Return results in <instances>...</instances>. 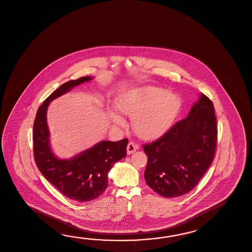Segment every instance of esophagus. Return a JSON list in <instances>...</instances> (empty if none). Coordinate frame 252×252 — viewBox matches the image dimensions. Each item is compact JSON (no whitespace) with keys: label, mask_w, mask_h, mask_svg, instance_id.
Wrapping results in <instances>:
<instances>
[{"label":"esophagus","mask_w":252,"mask_h":252,"mask_svg":"<svg viewBox=\"0 0 252 252\" xmlns=\"http://www.w3.org/2000/svg\"><path fill=\"white\" fill-rule=\"evenodd\" d=\"M138 148H139V146L137 144H134V142H129L126 151H127L128 155H131L134 152L136 151Z\"/></svg>","instance_id":"34e87169"}]
</instances>
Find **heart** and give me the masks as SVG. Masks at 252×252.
Listing matches in <instances>:
<instances>
[{"mask_svg": "<svg viewBox=\"0 0 252 252\" xmlns=\"http://www.w3.org/2000/svg\"><path fill=\"white\" fill-rule=\"evenodd\" d=\"M182 102L179 96L161 88L148 87L133 90L119 97L117 107L133 118L136 134L154 138L163 134L179 114ZM115 123L123 125V118L112 114Z\"/></svg>", "mask_w": 252, "mask_h": 252, "instance_id": "b5f03b06", "label": "heart"}]
</instances>
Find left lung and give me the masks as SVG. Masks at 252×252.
I'll return each mask as SVG.
<instances>
[{"mask_svg": "<svg viewBox=\"0 0 252 252\" xmlns=\"http://www.w3.org/2000/svg\"><path fill=\"white\" fill-rule=\"evenodd\" d=\"M217 136L213 103L201 94L187 118L174 124L160 138L143 146L148 158L146 184L165 198L188 193L212 164Z\"/></svg>", "mask_w": 252, "mask_h": 252, "instance_id": "8db88e82", "label": "left lung"}]
</instances>
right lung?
<instances>
[{"label":"right lung","instance_id":"right-lung-1","mask_svg":"<svg viewBox=\"0 0 252 252\" xmlns=\"http://www.w3.org/2000/svg\"><path fill=\"white\" fill-rule=\"evenodd\" d=\"M91 78L88 76L69 80L49 95L38 108L32 132L34 160L39 172L63 195L81 202L95 200L105 191L107 173L115 162L126 156L128 144L127 138L102 141L69 160L58 159L51 152L46 118L50 102Z\"/></svg>","mask_w":252,"mask_h":252}]
</instances>
